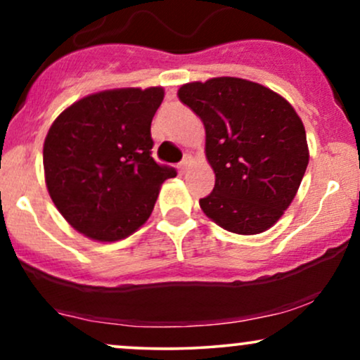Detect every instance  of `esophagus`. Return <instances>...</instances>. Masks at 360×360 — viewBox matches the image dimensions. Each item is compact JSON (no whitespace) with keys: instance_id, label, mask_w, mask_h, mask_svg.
I'll use <instances>...</instances> for the list:
<instances>
[{"instance_id":"obj_1","label":"esophagus","mask_w":360,"mask_h":360,"mask_svg":"<svg viewBox=\"0 0 360 360\" xmlns=\"http://www.w3.org/2000/svg\"><path fill=\"white\" fill-rule=\"evenodd\" d=\"M189 164H191V160L188 159V157H186V159H183L181 160L179 164H177V171L181 172V174H184L186 171H188V167H189Z\"/></svg>"}]
</instances>
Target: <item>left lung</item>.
<instances>
[{"label": "left lung", "mask_w": 360, "mask_h": 360, "mask_svg": "<svg viewBox=\"0 0 360 360\" xmlns=\"http://www.w3.org/2000/svg\"><path fill=\"white\" fill-rule=\"evenodd\" d=\"M179 100L203 120L214 188L200 206L229 232L271 229L295 200L307 171V131L278 93L238 77L188 82Z\"/></svg>", "instance_id": "8db88e82"}]
</instances>
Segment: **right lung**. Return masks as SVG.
<instances>
[{"mask_svg": "<svg viewBox=\"0 0 360 360\" xmlns=\"http://www.w3.org/2000/svg\"><path fill=\"white\" fill-rule=\"evenodd\" d=\"M162 88L89 94L64 110L44 143L45 184L77 232L122 240L150 217L160 184L177 172L152 157L150 123Z\"/></svg>", "mask_w": 360, "mask_h": 360, "instance_id": "right-lung-1", "label": "right lung"}]
</instances>
